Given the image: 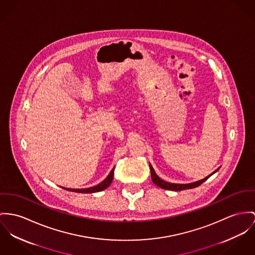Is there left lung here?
<instances>
[{"label": "left lung", "mask_w": 255, "mask_h": 255, "mask_svg": "<svg viewBox=\"0 0 255 255\" xmlns=\"http://www.w3.org/2000/svg\"><path fill=\"white\" fill-rule=\"evenodd\" d=\"M149 168H150V172H151V179H152L153 183H154V184H156L157 186H159V187L163 188V189L173 190V191H180V190H184V189H191V188H195L197 186L201 185L204 181H206L210 176H213L215 173H216V172L219 170V168H218V169H216V171H215L213 174H211L210 176H206L205 178H203V179H201V180H198V181H195V182H192V183H186V184H178V183H171V182H167V181H165V180L161 179L159 176H157L156 173H155L154 169L152 168V166L150 165V163H149Z\"/></svg>", "instance_id": "left-lung-1"}]
</instances>
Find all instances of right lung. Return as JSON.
<instances>
[{
    "instance_id": "right-lung-1",
    "label": "right lung",
    "mask_w": 255,
    "mask_h": 255,
    "mask_svg": "<svg viewBox=\"0 0 255 255\" xmlns=\"http://www.w3.org/2000/svg\"><path fill=\"white\" fill-rule=\"evenodd\" d=\"M114 172H115V168L111 171V173L109 174V176L106 177L105 180H103L101 183L97 184L96 186L93 187H89V188H84V189H72V188H65L62 187L68 191H72V192H78V193H95V192H100L103 191L104 189H106L107 187H109L114 179Z\"/></svg>"
}]
</instances>
